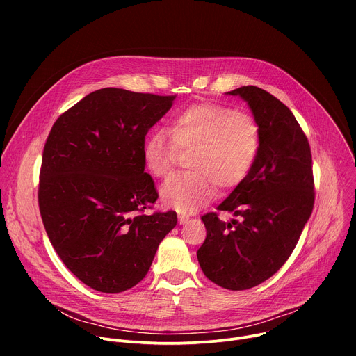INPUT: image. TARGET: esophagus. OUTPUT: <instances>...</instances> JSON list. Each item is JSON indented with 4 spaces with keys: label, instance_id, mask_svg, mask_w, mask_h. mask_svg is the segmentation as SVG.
<instances>
[{
    "label": "esophagus",
    "instance_id": "esophagus-1",
    "mask_svg": "<svg viewBox=\"0 0 356 356\" xmlns=\"http://www.w3.org/2000/svg\"><path fill=\"white\" fill-rule=\"evenodd\" d=\"M177 218H179V224H180V225H184V224L188 221V217L184 216V214H179Z\"/></svg>",
    "mask_w": 356,
    "mask_h": 356
}]
</instances>
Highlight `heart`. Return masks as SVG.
<instances>
[{"label":"heart","instance_id":"1","mask_svg":"<svg viewBox=\"0 0 356 356\" xmlns=\"http://www.w3.org/2000/svg\"><path fill=\"white\" fill-rule=\"evenodd\" d=\"M165 131L152 132L142 147L146 170L168 177L180 156L190 154L193 172L173 176L161 188L162 204L179 213H195L221 190L236 187L255 163L261 129L249 114L221 104H193L177 111Z\"/></svg>","mask_w":356,"mask_h":356}]
</instances>
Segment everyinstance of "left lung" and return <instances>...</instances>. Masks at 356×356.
<instances>
[{"mask_svg":"<svg viewBox=\"0 0 356 356\" xmlns=\"http://www.w3.org/2000/svg\"><path fill=\"white\" fill-rule=\"evenodd\" d=\"M225 94L246 101L261 129L258 158L248 176L201 220L207 236L197 250L204 275L228 290L255 287L289 259L314 207L309 140L293 113L268 91L243 86Z\"/></svg>","mask_w":356,"mask_h":356,"instance_id":"left-lung-1","label":"left lung"}]
</instances>
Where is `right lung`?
Instances as JSON below:
<instances>
[{"mask_svg":"<svg viewBox=\"0 0 356 356\" xmlns=\"http://www.w3.org/2000/svg\"><path fill=\"white\" fill-rule=\"evenodd\" d=\"M175 98L101 88L63 113L46 139L38 191L43 225L66 268L97 291L138 284L177 224L175 211L143 214L158 191L142 159L147 131Z\"/></svg>","mask_w":356,"mask_h":356,"instance_id":"1","label":"right lung"}]
</instances>
